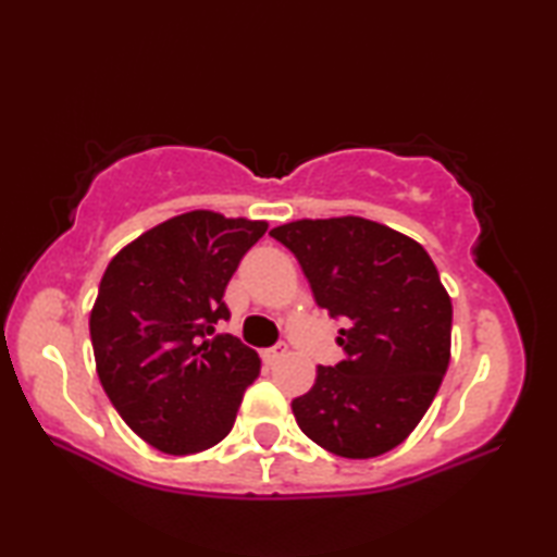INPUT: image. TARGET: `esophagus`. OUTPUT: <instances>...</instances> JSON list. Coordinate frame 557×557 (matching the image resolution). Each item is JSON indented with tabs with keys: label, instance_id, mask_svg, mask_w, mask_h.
Here are the masks:
<instances>
[{
	"label": "esophagus",
	"instance_id": "1",
	"mask_svg": "<svg viewBox=\"0 0 557 557\" xmlns=\"http://www.w3.org/2000/svg\"><path fill=\"white\" fill-rule=\"evenodd\" d=\"M287 356V344H277V346H272V348H265V361H270V363H275V361H280V358H285Z\"/></svg>",
	"mask_w": 557,
	"mask_h": 557
}]
</instances>
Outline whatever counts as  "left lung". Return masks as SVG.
Listing matches in <instances>:
<instances>
[{
	"label": "left lung",
	"instance_id": "8db88e82",
	"mask_svg": "<svg viewBox=\"0 0 557 557\" xmlns=\"http://www.w3.org/2000/svg\"><path fill=\"white\" fill-rule=\"evenodd\" d=\"M270 235L295 252L317 305L344 317L346 361L317 366L292 400L297 425L332 455L381 457L418 428L445 379L451 299L418 240L361 215L299 219Z\"/></svg>",
	"mask_w": 557,
	"mask_h": 557
}]
</instances>
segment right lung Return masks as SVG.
Instances as JSON below:
<instances>
[{
	"label": "right lung",
	"instance_id": "obj_1",
	"mask_svg": "<svg viewBox=\"0 0 557 557\" xmlns=\"http://www.w3.org/2000/svg\"><path fill=\"white\" fill-rule=\"evenodd\" d=\"M268 221L215 211L174 215L110 260L90 309L96 371L127 428L164 455L186 457L228 435L260 356L213 336L240 258Z\"/></svg>",
	"mask_w": 557,
	"mask_h": 557
}]
</instances>
